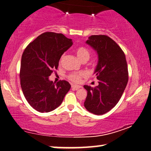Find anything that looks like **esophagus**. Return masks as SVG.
Masks as SVG:
<instances>
[{
  "label": "esophagus",
  "mask_w": 151,
  "mask_h": 151,
  "mask_svg": "<svg viewBox=\"0 0 151 151\" xmlns=\"http://www.w3.org/2000/svg\"><path fill=\"white\" fill-rule=\"evenodd\" d=\"M72 87H73V88H75V89H78V88H82V87H81V86H79V85H72Z\"/></svg>",
  "instance_id": "obj_1"
}]
</instances>
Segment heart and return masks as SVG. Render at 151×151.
Returning a JSON list of instances; mask_svg holds the SVG:
<instances>
[{
	"label": "heart",
	"mask_w": 151,
	"mask_h": 151,
	"mask_svg": "<svg viewBox=\"0 0 151 151\" xmlns=\"http://www.w3.org/2000/svg\"><path fill=\"white\" fill-rule=\"evenodd\" d=\"M76 54L78 59L80 60L81 62H87L88 59L90 58L91 53L87 47H83V46H80L77 47L75 50ZM64 58V55H63L60 57V58L59 60V64H61L62 61ZM85 73H83V72H73V73H71L68 74V76H67V78H68V80H70L72 82L75 83H79L82 78L85 77Z\"/></svg>",
	"instance_id": "heart-1"
}]
</instances>
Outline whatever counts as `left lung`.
Wrapping results in <instances>:
<instances>
[{
	"instance_id": "8db88e82",
	"label": "left lung",
	"mask_w": 151,
	"mask_h": 151,
	"mask_svg": "<svg viewBox=\"0 0 151 151\" xmlns=\"http://www.w3.org/2000/svg\"><path fill=\"white\" fill-rule=\"evenodd\" d=\"M87 44L98 54L95 73L99 85L84 86L87 91L84 106L91 113L102 115L116 106L125 90L128 81L127 62L123 50L107 35H91Z\"/></svg>"
}]
</instances>
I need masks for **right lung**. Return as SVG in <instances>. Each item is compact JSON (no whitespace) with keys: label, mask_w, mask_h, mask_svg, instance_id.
<instances>
[{"label":"right lung","mask_w":151,"mask_h":151,"mask_svg":"<svg viewBox=\"0 0 151 151\" xmlns=\"http://www.w3.org/2000/svg\"><path fill=\"white\" fill-rule=\"evenodd\" d=\"M73 45L63 33L45 32L28 44L21 57L20 82L24 96L33 109L49 112L57 108L70 88L66 81L56 85L48 76L58 69L59 60Z\"/></svg>","instance_id":"obj_1"}]
</instances>
